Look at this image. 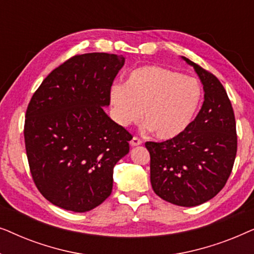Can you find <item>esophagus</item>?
Returning <instances> with one entry per match:
<instances>
[{
  "mask_svg": "<svg viewBox=\"0 0 254 254\" xmlns=\"http://www.w3.org/2000/svg\"><path fill=\"white\" fill-rule=\"evenodd\" d=\"M141 143H142V140L141 138H138L137 136H134L129 142V144L131 145V147H136V145H140Z\"/></svg>",
  "mask_w": 254,
  "mask_h": 254,
  "instance_id": "34e87169",
  "label": "esophagus"
}]
</instances>
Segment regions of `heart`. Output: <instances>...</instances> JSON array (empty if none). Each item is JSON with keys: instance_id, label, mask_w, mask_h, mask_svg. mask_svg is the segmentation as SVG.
Segmentation results:
<instances>
[{"instance_id": "heart-1", "label": "heart", "mask_w": 254, "mask_h": 254, "mask_svg": "<svg viewBox=\"0 0 254 254\" xmlns=\"http://www.w3.org/2000/svg\"><path fill=\"white\" fill-rule=\"evenodd\" d=\"M202 90L199 82L158 65L134 69L126 84L110 89L113 118L120 126L144 120L156 136L169 140L179 136L193 123Z\"/></svg>"}]
</instances>
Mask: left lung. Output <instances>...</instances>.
Here are the masks:
<instances>
[{"label": "left lung", "mask_w": 254, "mask_h": 254, "mask_svg": "<svg viewBox=\"0 0 254 254\" xmlns=\"http://www.w3.org/2000/svg\"><path fill=\"white\" fill-rule=\"evenodd\" d=\"M203 84L204 100L190 126L164 142H145L150 182L163 200L194 207L213 199L227 184L237 154L235 113L216 76L184 58Z\"/></svg>", "instance_id": "1"}]
</instances>
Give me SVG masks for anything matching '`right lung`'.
Instances as JSON below:
<instances>
[{
	"mask_svg": "<svg viewBox=\"0 0 254 254\" xmlns=\"http://www.w3.org/2000/svg\"><path fill=\"white\" fill-rule=\"evenodd\" d=\"M123 55L77 54L55 68L33 93L24 140L31 176L45 199L84 213L113 187V168L131 135L104 112Z\"/></svg>",
	"mask_w": 254,
	"mask_h": 254,
	"instance_id": "1",
	"label": "right lung"
}]
</instances>
